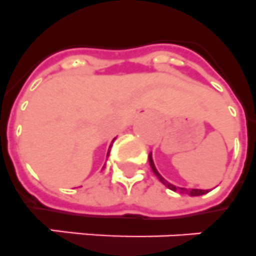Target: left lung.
I'll use <instances>...</instances> for the list:
<instances>
[{
	"label": "left lung",
	"mask_w": 256,
	"mask_h": 256,
	"mask_svg": "<svg viewBox=\"0 0 256 256\" xmlns=\"http://www.w3.org/2000/svg\"><path fill=\"white\" fill-rule=\"evenodd\" d=\"M150 165H151L152 172H154V176H156V177H158V180H160V181L162 182V184H164L165 186H166V188H170V190H173V191H180V192H181V194L188 195V196H199V195H204V194H207V192H208V190H200V188H176L174 184H169V182L166 181V180H165V178H162V176H161L160 173H158V169H156V166H154V160H152L151 154H150Z\"/></svg>",
	"instance_id": "left-lung-1"
}]
</instances>
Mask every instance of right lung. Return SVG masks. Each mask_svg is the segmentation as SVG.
I'll return each instance as SVG.
<instances>
[{
  "label": "right lung",
  "instance_id": "obj_1",
  "mask_svg": "<svg viewBox=\"0 0 256 256\" xmlns=\"http://www.w3.org/2000/svg\"><path fill=\"white\" fill-rule=\"evenodd\" d=\"M108 154H109V152H108Z\"/></svg>",
  "mask_w": 256,
  "mask_h": 256
}]
</instances>
